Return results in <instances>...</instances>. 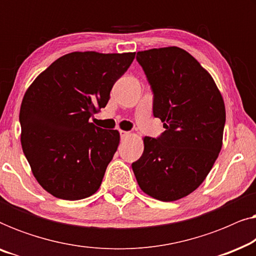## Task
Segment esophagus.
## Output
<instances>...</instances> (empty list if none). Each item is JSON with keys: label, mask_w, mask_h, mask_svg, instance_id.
<instances>
[{"label": "esophagus", "mask_w": 256, "mask_h": 256, "mask_svg": "<svg viewBox=\"0 0 256 256\" xmlns=\"http://www.w3.org/2000/svg\"><path fill=\"white\" fill-rule=\"evenodd\" d=\"M120 135H121V138L122 140H124V138H129V136H130L132 134L129 132H124V130H121L120 132Z\"/></svg>", "instance_id": "34e87169"}]
</instances>
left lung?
I'll list each match as a JSON object with an SVG mask.
<instances>
[{
    "label": "left lung",
    "instance_id": "left-lung-1",
    "mask_svg": "<svg viewBox=\"0 0 256 256\" xmlns=\"http://www.w3.org/2000/svg\"><path fill=\"white\" fill-rule=\"evenodd\" d=\"M154 93V116L166 128L146 136L142 156L132 164L141 190L162 202L186 197L211 171L222 146L225 104L211 74L177 46L136 56Z\"/></svg>",
    "mask_w": 256,
    "mask_h": 256
}]
</instances>
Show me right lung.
<instances>
[{"label":"right lung","instance_id":"obj_1","mask_svg":"<svg viewBox=\"0 0 256 256\" xmlns=\"http://www.w3.org/2000/svg\"><path fill=\"white\" fill-rule=\"evenodd\" d=\"M134 58L135 52H72L26 90L20 143L34 178L48 194L79 200L99 190L120 134L96 127L90 118L106 107L112 87Z\"/></svg>","mask_w":256,"mask_h":256}]
</instances>
